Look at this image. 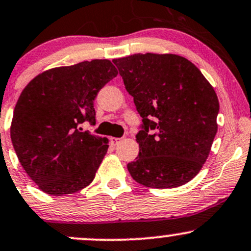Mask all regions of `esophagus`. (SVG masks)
<instances>
[{
    "label": "esophagus",
    "mask_w": 251,
    "mask_h": 251,
    "mask_svg": "<svg viewBox=\"0 0 251 251\" xmlns=\"http://www.w3.org/2000/svg\"><path fill=\"white\" fill-rule=\"evenodd\" d=\"M120 140H121V138H115V137H112V138H111V142H112L114 145H117L118 143L120 142Z\"/></svg>",
    "instance_id": "34e87169"
}]
</instances>
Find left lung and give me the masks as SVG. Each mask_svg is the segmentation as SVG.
<instances>
[{"instance_id": "8db88e82", "label": "left lung", "mask_w": 251, "mask_h": 251, "mask_svg": "<svg viewBox=\"0 0 251 251\" xmlns=\"http://www.w3.org/2000/svg\"><path fill=\"white\" fill-rule=\"evenodd\" d=\"M113 63L142 117L138 157L127 164L133 180L150 188L189 182L207 159L218 130L213 87L177 54L137 53Z\"/></svg>"}]
</instances>
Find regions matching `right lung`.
<instances>
[{"label":"right lung","mask_w":251,"mask_h":251,"mask_svg":"<svg viewBox=\"0 0 251 251\" xmlns=\"http://www.w3.org/2000/svg\"><path fill=\"white\" fill-rule=\"evenodd\" d=\"M117 75L111 60L94 59L44 71L23 90L10 138L25 172L43 192L71 194L94 180L108 140L82 132L81 124H95L96 95Z\"/></svg>","instance_id":"obj_1"}]
</instances>
